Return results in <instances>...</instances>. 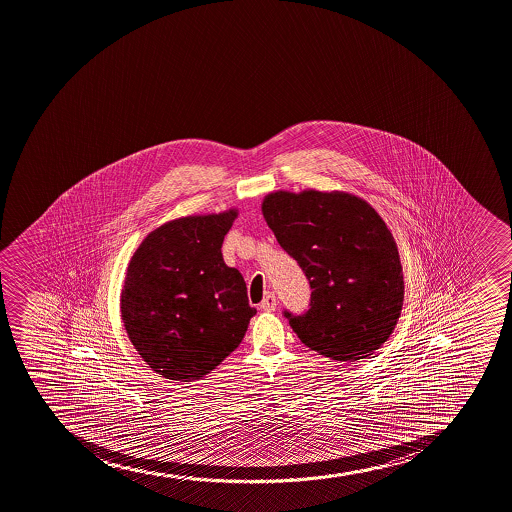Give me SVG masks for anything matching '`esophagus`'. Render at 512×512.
<instances>
[{
	"label": "esophagus",
	"instance_id": "obj_1",
	"mask_svg": "<svg viewBox=\"0 0 512 512\" xmlns=\"http://www.w3.org/2000/svg\"><path fill=\"white\" fill-rule=\"evenodd\" d=\"M277 305V298L276 294L269 293L267 296H265L264 299H262V303H260V310L262 311H272L276 310Z\"/></svg>",
	"mask_w": 512,
	"mask_h": 512
}]
</instances>
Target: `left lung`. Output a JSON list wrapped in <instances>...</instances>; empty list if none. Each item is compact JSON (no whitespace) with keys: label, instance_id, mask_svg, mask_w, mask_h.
I'll return each mask as SVG.
<instances>
[{"label":"left lung","instance_id":"1","mask_svg":"<svg viewBox=\"0 0 512 512\" xmlns=\"http://www.w3.org/2000/svg\"><path fill=\"white\" fill-rule=\"evenodd\" d=\"M262 213L310 282L308 310H284L299 340L334 361L385 344L403 305L397 243L368 202L344 192H274Z\"/></svg>","mask_w":512,"mask_h":512}]
</instances>
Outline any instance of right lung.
<instances>
[{"label":"right lung","instance_id":"obj_1","mask_svg":"<svg viewBox=\"0 0 512 512\" xmlns=\"http://www.w3.org/2000/svg\"><path fill=\"white\" fill-rule=\"evenodd\" d=\"M235 218L231 209L170 221L151 231L129 262L124 327L163 378L194 381L211 373L240 345L257 313L242 274L221 253Z\"/></svg>","mask_w":512,"mask_h":512}]
</instances>
